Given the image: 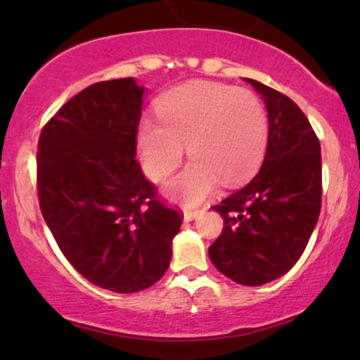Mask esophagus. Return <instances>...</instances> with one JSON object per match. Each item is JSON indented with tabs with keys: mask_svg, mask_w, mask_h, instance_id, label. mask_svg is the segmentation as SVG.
<instances>
[{
	"mask_svg": "<svg viewBox=\"0 0 360 360\" xmlns=\"http://www.w3.org/2000/svg\"><path fill=\"white\" fill-rule=\"evenodd\" d=\"M200 211H191V210H185L184 211V221L185 223H190V221H193L196 216H198Z\"/></svg>",
	"mask_w": 360,
	"mask_h": 360,
	"instance_id": "esophagus-1",
	"label": "esophagus"
}]
</instances>
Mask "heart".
Returning a JSON list of instances; mask_svg holds the SVG:
<instances>
[{
  "instance_id": "heart-1",
  "label": "heart",
  "mask_w": 360,
  "mask_h": 360,
  "mask_svg": "<svg viewBox=\"0 0 360 360\" xmlns=\"http://www.w3.org/2000/svg\"><path fill=\"white\" fill-rule=\"evenodd\" d=\"M159 120L142 117L137 150L146 175L162 181L174 172L186 146L193 159L165 185V193L184 205H198L224 185L252 176L264 159L269 117L249 90L213 82H190L160 98Z\"/></svg>"
}]
</instances>
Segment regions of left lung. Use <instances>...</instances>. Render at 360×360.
I'll list each match as a JSON object with an SVG mask.
<instances>
[{
	"label": "left lung",
	"instance_id": "1",
	"mask_svg": "<svg viewBox=\"0 0 360 360\" xmlns=\"http://www.w3.org/2000/svg\"><path fill=\"white\" fill-rule=\"evenodd\" d=\"M262 96L267 150L259 174L214 205L223 233L211 262L236 283L259 287L282 277L302 257L321 210V147L303 111L274 88L244 78Z\"/></svg>",
	"mask_w": 360,
	"mask_h": 360
}]
</instances>
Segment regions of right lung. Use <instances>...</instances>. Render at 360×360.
<instances>
[{
	"label": "right lung",
	"mask_w": 360,
	"mask_h": 360,
	"mask_svg": "<svg viewBox=\"0 0 360 360\" xmlns=\"http://www.w3.org/2000/svg\"><path fill=\"white\" fill-rule=\"evenodd\" d=\"M144 93L134 78L95 83L67 101L39 139V203L49 229L78 274L116 293L162 278L181 224L136 160Z\"/></svg>",
	"instance_id": "right-lung-1"
}]
</instances>
